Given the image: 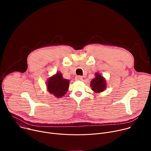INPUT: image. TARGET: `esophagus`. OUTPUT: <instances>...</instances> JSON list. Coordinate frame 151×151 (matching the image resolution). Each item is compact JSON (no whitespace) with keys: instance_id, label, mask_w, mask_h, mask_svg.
<instances>
[{"instance_id":"obj_1","label":"esophagus","mask_w":151,"mask_h":151,"mask_svg":"<svg viewBox=\"0 0 151 151\" xmlns=\"http://www.w3.org/2000/svg\"><path fill=\"white\" fill-rule=\"evenodd\" d=\"M75 80L77 81H82V77L81 76H76L75 77Z\"/></svg>"}]
</instances>
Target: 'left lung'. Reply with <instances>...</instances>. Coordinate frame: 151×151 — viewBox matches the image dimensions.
I'll list each match as a JSON object with an SVG mask.
<instances>
[{"label":"left lung","mask_w":151,"mask_h":151,"mask_svg":"<svg viewBox=\"0 0 151 151\" xmlns=\"http://www.w3.org/2000/svg\"><path fill=\"white\" fill-rule=\"evenodd\" d=\"M91 90L95 93H100L104 91L106 88V79L99 73H95V78L90 82Z\"/></svg>","instance_id":"8db88e82"}]
</instances>
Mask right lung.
I'll list each match as a JSON object with an SVG mask.
<instances>
[{
	"mask_svg": "<svg viewBox=\"0 0 151 151\" xmlns=\"http://www.w3.org/2000/svg\"><path fill=\"white\" fill-rule=\"evenodd\" d=\"M47 82L48 91L57 98H61L66 94L70 80L63 78L61 73L57 72L55 75L50 77Z\"/></svg>",
	"mask_w": 151,
	"mask_h": 151,
	"instance_id": "add662e5",
	"label": "right lung"
}]
</instances>
